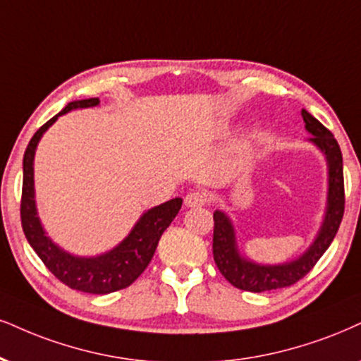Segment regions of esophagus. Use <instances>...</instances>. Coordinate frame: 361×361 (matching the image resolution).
I'll use <instances>...</instances> for the list:
<instances>
[{
	"mask_svg": "<svg viewBox=\"0 0 361 361\" xmlns=\"http://www.w3.org/2000/svg\"><path fill=\"white\" fill-rule=\"evenodd\" d=\"M207 202V195L204 192H199V190H192L184 197V204L188 207H202L204 204Z\"/></svg>",
	"mask_w": 361,
	"mask_h": 361,
	"instance_id": "1",
	"label": "esophagus"
}]
</instances>
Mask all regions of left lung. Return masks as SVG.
Here are the masks:
<instances>
[{"label": "left lung", "instance_id": "1", "mask_svg": "<svg viewBox=\"0 0 361 361\" xmlns=\"http://www.w3.org/2000/svg\"><path fill=\"white\" fill-rule=\"evenodd\" d=\"M305 127L313 133L311 142L322 149L326 155L328 173H330V188H328V209L318 238L311 247L296 261L279 266H261L239 256L235 247V235L233 224L224 212H214V235H212V255L217 269L221 271L233 286L251 293L271 291L291 286L305 278L314 268L319 257L324 255L340 228L345 212V182H343V157L340 145L333 133L313 115L301 110Z\"/></svg>", "mask_w": 361, "mask_h": 361}]
</instances>
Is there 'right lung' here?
Here are the masks:
<instances>
[{"label": "right lung", "instance_id": "right-lung-1", "mask_svg": "<svg viewBox=\"0 0 361 361\" xmlns=\"http://www.w3.org/2000/svg\"><path fill=\"white\" fill-rule=\"evenodd\" d=\"M99 99L70 102L60 114L48 120L31 137L23 157V189H21V226L30 246L35 249L50 273L65 286L90 295H109L135 281L144 273L157 249L159 239L177 212L180 211L182 199L176 197L147 211L140 217L132 233L110 252L97 257H77L55 246L44 235L35 206L33 189V159L39 139L55 120L73 109H87L99 105Z\"/></svg>", "mask_w": 361, "mask_h": 361}]
</instances>
